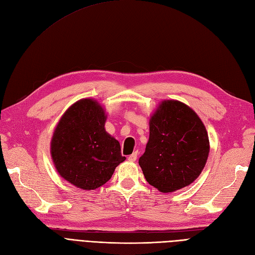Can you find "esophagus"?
<instances>
[{
	"label": "esophagus",
	"mask_w": 255,
	"mask_h": 255,
	"mask_svg": "<svg viewBox=\"0 0 255 255\" xmlns=\"http://www.w3.org/2000/svg\"><path fill=\"white\" fill-rule=\"evenodd\" d=\"M128 159L129 161H135L137 159V152H134L133 154H130V155L128 157Z\"/></svg>",
	"instance_id": "obj_1"
}]
</instances>
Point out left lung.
<instances>
[{"mask_svg": "<svg viewBox=\"0 0 255 255\" xmlns=\"http://www.w3.org/2000/svg\"><path fill=\"white\" fill-rule=\"evenodd\" d=\"M210 152L201 119L179 101L161 102L150 119V136L139 158L143 175L161 192H172L194 182Z\"/></svg>", "mask_w": 255, "mask_h": 255, "instance_id": "left-lung-1", "label": "left lung"}]
</instances>
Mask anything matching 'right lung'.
<instances>
[{"label":"right lung","instance_id":"1","mask_svg":"<svg viewBox=\"0 0 255 255\" xmlns=\"http://www.w3.org/2000/svg\"><path fill=\"white\" fill-rule=\"evenodd\" d=\"M105 120L101 105L83 99L69 107L53 134L54 165L76 187L91 190L102 186L126 159L119 141L105 132Z\"/></svg>","mask_w":255,"mask_h":255}]
</instances>
